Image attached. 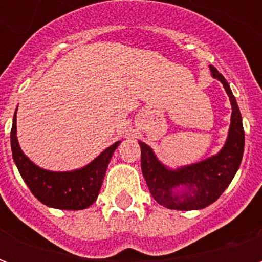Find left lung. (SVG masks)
Here are the masks:
<instances>
[{
	"mask_svg": "<svg viewBox=\"0 0 262 262\" xmlns=\"http://www.w3.org/2000/svg\"><path fill=\"white\" fill-rule=\"evenodd\" d=\"M210 73L223 84L231 103V122L226 144L216 156L196 164L170 170L161 164L146 143L142 148V172L150 193L161 206L176 210L203 209L225 192L236 176L244 151V129L242 114L229 82L213 66Z\"/></svg>",
	"mask_w": 262,
	"mask_h": 262,
	"instance_id": "obj_1",
	"label": "left lung"
}]
</instances>
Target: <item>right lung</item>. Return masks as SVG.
Here are the masks:
<instances>
[{"label":"right lung","mask_w":262,"mask_h":262,"mask_svg":"<svg viewBox=\"0 0 262 262\" xmlns=\"http://www.w3.org/2000/svg\"><path fill=\"white\" fill-rule=\"evenodd\" d=\"M119 143L105 148L97 159L80 170L56 172L33 164L20 150L16 137V112L11 129L12 157L31 192L46 206L67 210H81L97 201L109 161Z\"/></svg>","instance_id":"obj_1"}]
</instances>
